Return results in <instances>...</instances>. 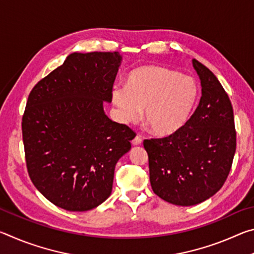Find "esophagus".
<instances>
[{"instance_id":"esophagus-1","label":"esophagus","mask_w":254,"mask_h":254,"mask_svg":"<svg viewBox=\"0 0 254 254\" xmlns=\"http://www.w3.org/2000/svg\"><path fill=\"white\" fill-rule=\"evenodd\" d=\"M141 143H142V137H141L140 135H136L134 139L132 140V144L133 145H140Z\"/></svg>"}]
</instances>
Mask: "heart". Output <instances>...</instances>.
Masks as SVG:
<instances>
[{"label":"heart","instance_id":"heart-1","mask_svg":"<svg viewBox=\"0 0 254 254\" xmlns=\"http://www.w3.org/2000/svg\"><path fill=\"white\" fill-rule=\"evenodd\" d=\"M198 100L192 77L160 66H141L127 76V86L115 85L112 103L120 121L134 122L143 109V121L153 134L168 136L182 130Z\"/></svg>","mask_w":254,"mask_h":254}]
</instances>
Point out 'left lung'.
<instances>
[{
    "label": "left lung",
    "mask_w": 254,
    "mask_h": 254,
    "mask_svg": "<svg viewBox=\"0 0 254 254\" xmlns=\"http://www.w3.org/2000/svg\"><path fill=\"white\" fill-rule=\"evenodd\" d=\"M201 97L186 126L173 135L143 141L152 190L163 200L192 206L224 185L236 149L233 107L220 81L192 59Z\"/></svg>",
    "instance_id": "1"
}]
</instances>
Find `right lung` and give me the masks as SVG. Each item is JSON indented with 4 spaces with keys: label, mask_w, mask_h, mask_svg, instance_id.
<instances>
[{
    "label": "right lung",
    "mask_w": 254,
    "mask_h": 254,
    "mask_svg": "<svg viewBox=\"0 0 254 254\" xmlns=\"http://www.w3.org/2000/svg\"><path fill=\"white\" fill-rule=\"evenodd\" d=\"M122 56L74 53L32 88L22 118L30 179L51 203L69 212L97 207L112 192L119 159L135 133L107 118L103 102Z\"/></svg>",
    "instance_id": "add662e5"
}]
</instances>
